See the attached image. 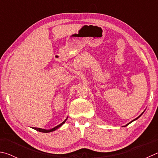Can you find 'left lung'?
Masks as SVG:
<instances>
[{"mask_svg":"<svg viewBox=\"0 0 158 158\" xmlns=\"http://www.w3.org/2000/svg\"><path fill=\"white\" fill-rule=\"evenodd\" d=\"M143 112H144V111H143V112L142 113V114H140V115L139 116V117H137L136 118H135V119H133V120H132V121H131V122H129L128 123H127V124H126V126H124L123 127H126V126H128V125H129V124H130V123H131L132 122H133V121H135V120H137V118H139V117H141V116H142V115L143 114Z\"/></svg>","mask_w":158,"mask_h":158,"instance_id":"obj_1","label":"left lung"}]
</instances>
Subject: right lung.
<instances>
[{
    "label": "right lung",
    "instance_id": "obj_1",
    "mask_svg": "<svg viewBox=\"0 0 158 158\" xmlns=\"http://www.w3.org/2000/svg\"><path fill=\"white\" fill-rule=\"evenodd\" d=\"M67 118H68V117H66V119H65L64 121L62 123H60V124H59V125H58V126H55V127H54V128H51V129H49V130L42 129V128H33V129H35V130H36V131H39V132H45V133H46V132H52V131H56V130H57V128H59L60 127L62 126L63 125V124L66 122V121L67 120Z\"/></svg>",
    "mask_w": 158,
    "mask_h": 158
}]
</instances>
